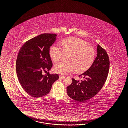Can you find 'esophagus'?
I'll use <instances>...</instances> for the list:
<instances>
[{
    "mask_svg": "<svg viewBox=\"0 0 128 128\" xmlns=\"http://www.w3.org/2000/svg\"><path fill=\"white\" fill-rule=\"evenodd\" d=\"M59 78H65V76H63V75H62V74H60L59 76Z\"/></svg>",
    "mask_w": 128,
    "mask_h": 128,
    "instance_id": "esophagus-1",
    "label": "esophagus"
}]
</instances>
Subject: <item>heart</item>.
<instances>
[{"label": "heart", "instance_id": "1", "mask_svg": "<svg viewBox=\"0 0 128 128\" xmlns=\"http://www.w3.org/2000/svg\"><path fill=\"white\" fill-rule=\"evenodd\" d=\"M62 48L54 44L50 48V55L55 62L60 61L64 55H68L67 62H62L54 67L55 72L66 74L74 70L77 73H82L88 70L93 63L96 52L93 47L76 38H70L62 42Z\"/></svg>", "mask_w": 128, "mask_h": 128}]
</instances>
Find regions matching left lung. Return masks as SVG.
Returning <instances> with one entry per match:
<instances>
[{"label":"left lung","mask_w":128,"mask_h":128,"mask_svg":"<svg viewBox=\"0 0 128 128\" xmlns=\"http://www.w3.org/2000/svg\"><path fill=\"white\" fill-rule=\"evenodd\" d=\"M110 62L108 54L99 44L97 46V56L92 65L84 73L79 76L81 81L72 78L68 86V96L78 102H83L90 99L98 93L105 84L108 74Z\"/></svg>","instance_id":"obj_1"}]
</instances>
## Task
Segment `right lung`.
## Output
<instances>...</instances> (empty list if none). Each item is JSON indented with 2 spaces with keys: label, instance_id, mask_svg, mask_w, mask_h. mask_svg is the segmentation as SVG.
Returning a JSON list of instances; mask_svg holds the SVG:
<instances>
[{
  "label": "right lung",
  "instance_id": "add662e5",
  "mask_svg": "<svg viewBox=\"0 0 128 128\" xmlns=\"http://www.w3.org/2000/svg\"><path fill=\"white\" fill-rule=\"evenodd\" d=\"M54 34L44 33L28 40L20 49L16 62L19 81L24 90L34 98L43 97L50 92L58 74L49 72L52 66L50 48L56 40Z\"/></svg>",
  "mask_w": 128,
  "mask_h": 128
}]
</instances>
